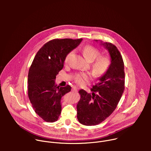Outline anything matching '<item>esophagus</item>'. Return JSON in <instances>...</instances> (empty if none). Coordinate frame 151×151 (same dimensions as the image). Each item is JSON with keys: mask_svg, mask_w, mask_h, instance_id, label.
Instances as JSON below:
<instances>
[{"mask_svg": "<svg viewBox=\"0 0 151 151\" xmlns=\"http://www.w3.org/2000/svg\"><path fill=\"white\" fill-rule=\"evenodd\" d=\"M78 89L76 87H73V88H72V91H73V92H77V91H78Z\"/></svg>", "mask_w": 151, "mask_h": 151, "instance_id": "34e87169", "label": "esophagus"}]
</instances>
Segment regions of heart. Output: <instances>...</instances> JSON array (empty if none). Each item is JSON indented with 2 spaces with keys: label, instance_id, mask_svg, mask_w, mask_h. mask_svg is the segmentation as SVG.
I'll return each mask as SVG.
<instances>
[{
  "label": "heart",
  "instance_id": "b5f03b06",
  "mask_svg": "<svg viewBox=\"0 0 151 151\" xmlns=\"http://www.w3.org/2000/svg\"><path fill=\"white\" fill-rule=\"evenodd\" d=\"M82 52L85 58L90 61H93L91 69L93 74L96 77H100L106 73L111 64V58L107 55H100V51L96 47L87 45L83 47ZM75 51H69L64 58V62L66 64L69 63L74 55ZM90 79V76L87 73H81L76 75L74 78L75 82L79 85H83Z\"/></svg>",
  "mask_w": 151,
  "mask_h": 151
}]
</instances>
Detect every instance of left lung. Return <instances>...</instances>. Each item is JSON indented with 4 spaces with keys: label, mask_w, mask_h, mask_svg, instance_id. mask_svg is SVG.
Segmentation results:
<instances>
[{
    "label": "left lung",
    "mask_w": 151,
    "mask_h": 151,
    "mask_svg": "<svg viewBox=\"0 0 151 151\" xmlns=\"http://www.w3.org/2000/svg\"><path fill=\"white\" fill-rule=\"evenodd\" d=\"M100 42L108 50L111 63L91 89L92 94L83 90L79 91L81 99L76 106L77 118L84 125H98L109 117L116 108L125 89L124 64L121 53L111 43Z\"/></svg>",
    "instance_id": "obj_1"
}]
</instances>
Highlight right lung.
<instances>
[{
	"instance_id": "1",
	"label": "right lung",
	"mask_w": 151,
	"mask_h": 151,
	"mask_svg": "<svg viewBox=\"0 0 151 151\" xmlns=\"http://www.w3.org/2000/svg\"><path fill=\"white\" fill-rule=\"evenodd\" d=\"M82 39H55L38 51L28 74V96L35 112L46 122L57 121L61 112V97L71 87L55 84L56 76L63 68L66 54L76 48Z\"/></svg>"
}]
</instances>
